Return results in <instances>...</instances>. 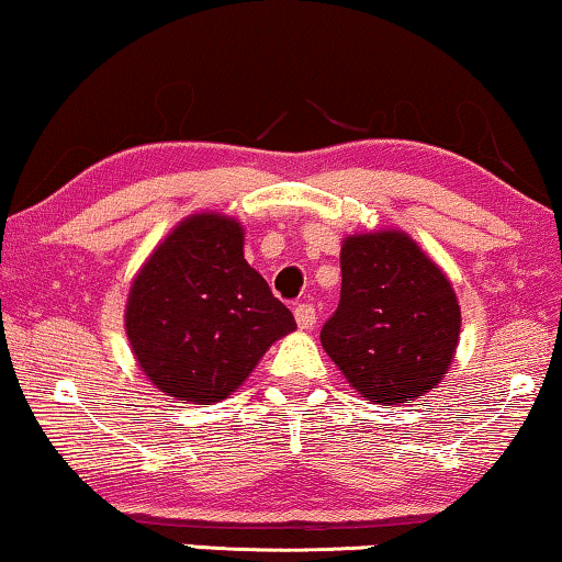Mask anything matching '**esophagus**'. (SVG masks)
<instances>
[{
    "mask_svg": "<svg viewBox=\"0 0 562 562\" xmlns=\"http://www.w3.org/2000/svg\"><path fill=\"white\" fill-rule=\"evenodd\" d=\"M295 323L300 330H311L315 326V307L311 303L295 305Z\"/></svg>",
    "mask_w": 562,
    "mask_h": 562,
    "instance_id": "1",
    "label": "esophagus"
}]
</instances>
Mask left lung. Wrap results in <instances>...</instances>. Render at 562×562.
Returning a JSON list of instances; mask_svg holds the SVG:
<instances>
[{
	"instance_id": "1",
	"label": "left lung",
	"mask_w": 562,
	"mask_h": 562,
	"mask_svg": "<svg viewBox=\"0 0 562 562\" xmlns=\"http://www.w3.org/2000/svg\"><path fill=\"white\" fill-rule=\"evenodd\" d=\"M461 336V305L446 272L400 228L341 244V303L321 344L353 390L402 405L436 390Z\"/></svg>"
}]
</instances>
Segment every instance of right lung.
I'll list each match as a JSON object with an SVG mask.
<instances>
[{"label": "right lung", "mask_w": 562, "mask_h": 562, "mask_svg": "<svg viewBox=\"0 0 562 562\" xmlns=\"http://www.w3.org/2000/svg\"><path fill=\"white\" fill-rule=\"evenodd\" d=\"M124 328L139 369L170 397L211 405L239 390L295 318L244 259V226L201 211L134 274Z\"/></svg>", "instance_id": "add662e5"}]
</instances>
